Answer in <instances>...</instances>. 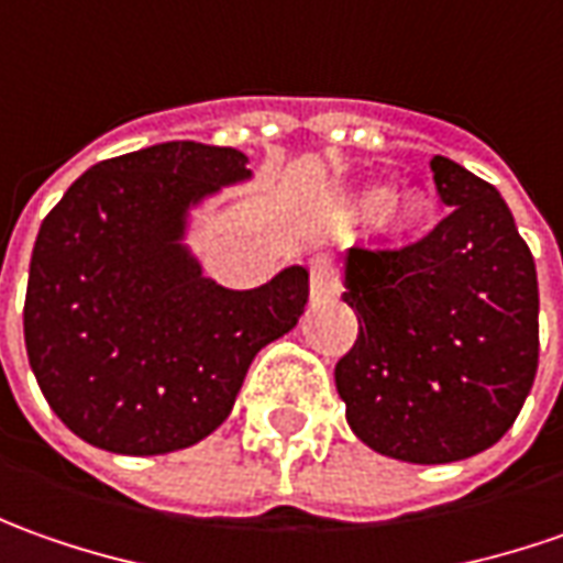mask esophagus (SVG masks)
Returning a JSON list of instances; mask_svg holds the SVG:
<instances>
[{
  "label": "esophagus",
  "mask_w": 563,
  "mask_h": 563,
  "mask_svg": "<svg viewBox=\"0 0 563 563\" xmlns=\"http://www.w3.org/2000/svg\"><path fill=\"white\" fill-rule=\"evenodd\" d=\"M308 267H311V280H308L311 301L333 299L336 296V271H333V262L327 255H314Z\"/></svg>",
  "instance_id": "34e87169"
}]
</instances>
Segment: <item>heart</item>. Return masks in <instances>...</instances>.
Returning a JSON list of instances; mask_svg holds the SVG:
<instances>
[{
	"label": "heart",
	"instance_id": "heart-1",
	"mask_svg": "<svg viewBox=\"0 0 563 563\" xmlns=\"http://www.w3.org/2000/svg\"><path fill=\"white\" fill-rule=\"evenodd\" d=\"M371 199H377V223L389 236H411L420 230V223L430 214V199L420 192H405V196H386L383 189H374Z\"/></svg>",
	"mask_w": 563,
	"mask_h": 563
}]
</instances>
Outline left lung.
<instances>
[{"label": "left lung", "mask_w": 563, "mask_h": 563, "mask_svg": "<svg viewBox=\"0 0 563 563\" xmlns=\"http://www.w3.org/2000/svg\"><path fill=\"white\" fill-rule=\"evenodd\" d=\"M449 218L398 252L349 249L358 340L336 364L352 433L408 464L479 455L511 430L539 364V283L498 189L437 155Z\"/></svg>", "instance_id": "obj_1"}]
</instances>
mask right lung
Wrapping results in <instances>:
<instances>
[{
	"mask_svg": "<svg viewBox=\"0 0 563 563\" xmlns=\"http://www.w3.org/2000/svg\"><path fill=\"white\" fill-rule=\"evenodd\" d=\"M240 148L158 143L92 165L33 245L24 342L70 433L114 455H167L221 427L245 371L299 323L308 271L227 289L186 245L192 208L252 180Z\"/></svg>",
	"mask_w": 563,
	"mask_h": 563,
	"instance_id": "right-lung-1",
	"label": "right lung"
}]
</instances>
